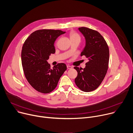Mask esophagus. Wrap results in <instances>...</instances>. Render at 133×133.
I'll list each match as a JSON object with an SVG mask.
<instances>
[{
  "instance_id": "esophagus-1",
  "label": "esophagus",
  "mask_w": 133,
  "mask_h": 133,
  "mask_svg": "<svg viewBox=\"0 0 133 133\" xmlns=\"http://www.w3.org/2000/svg\"><path fill=\"white\" fill-rule=\"evenodd\" d=\"M67 68H68V69H71L73 68V67H72L71 66L69 65L67 66Z\"/></svg>"
}]
</instances>
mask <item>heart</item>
<instances>
[{
	"label": "heart",
	"instance_id": "obj_1",
	"mask_svg": "<svg viewBox=\"0 0 133 133\" xmlns=\"http://www.w3.org/2000/svg\"><path fill=\"white\" fill-rule=\"evenodd\" d=\"M69 37L71 41L75 40L81 41V37L78 34L74 31H71L69 33Z\"/></svg>",
	"mask_w": 133,
	"mask_h": 133
}]
</instances>
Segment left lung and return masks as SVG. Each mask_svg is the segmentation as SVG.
I'll return each mask as SVG.
<instances>
[{
	"mask_svg": "<svg viewBox=\"0 0 133 133\" xmlns=\"http://www.w3.org/2000/svg\"><path fill=\"white\" fill-rule=\"evenodd\" d=\"M78 30L86 40L85 47L81 56H85L89 62L84 69L74 67L78 73L75 82L81 90L88 92L97 89L105 77L109 66V49L105 39L97 31L86 27Z\"/></svg>",
	"mask_w": 133,
	"mask_h": 133,
	"instance_id": "8db88e82",
	"label": "left lung"
}]
</instances>
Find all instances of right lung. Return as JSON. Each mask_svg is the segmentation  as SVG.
Here are the masks:
<instances>
[{
	"instance_id": "1",
	"label": "right lung",
	"mask_w": 133,
	"mask_h": 133,
	"mask_svg": "<svg viewBox=\"0 0 133 133\" xmlns=\"http://www.w3.org/2000/svg\"><path fill=\"white\" fill-rule=\"evenodd\" d=\"M65 33L59 30H37L23 45L21 59L24 74L32 87L40 93L54 91L67 69L64 63H59L51 69L47 62L49 56L55 53V40Z\"/></svg>"
}]
</instances>
